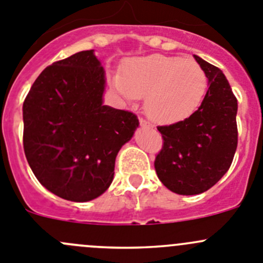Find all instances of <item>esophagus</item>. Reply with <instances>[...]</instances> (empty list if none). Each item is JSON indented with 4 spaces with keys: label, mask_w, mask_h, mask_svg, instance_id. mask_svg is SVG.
I'll return each instance as SVG.
<instances>
[{
    "label": "esophagus",
    "mask_w": 263,
    "mask_h": 263,
    "mask_svg": "<svg viewBox=\"0 0 263 263\" xmlns=\"http://www.w3.org/2000/svg\"><path fill=\"white\" fill-rule=\"evenodd\" d=\"M139 124H141V126L143 127V129H149V127H152L151 124H149V122H147L146 120H143V119H139Z\"/></svg>",
    "instance_id": "1"
}]
</instances>
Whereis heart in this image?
Returning a JSON list of instances; mask_svg holds the SVG:
<instances>
[{"instance_id": "b5f03b06", "label": "heart", "mask_w": 263, "mask_h": 263, "mask_svg": "<svg viewBox=\"0 0 263 263\" xmlns=\"http://www.w3.org/2000/svg\"><path fill=\"white\" fill-rule=\"evenodd\" d=\"M112 85L126 101L144 98L151 120L172 124L191 116L204 98L206 76L192 59L151 54L132 58Z\"/></svg>"}]
</instances>
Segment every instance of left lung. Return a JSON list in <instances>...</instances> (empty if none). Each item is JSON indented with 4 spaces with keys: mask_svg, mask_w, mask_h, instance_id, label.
<instances>
[{
    "mask_svg": "<svg viewBox=\"0 0 263 263\" xmlns=\"http://www.w3.org/2000/svg\"><path fill=\"white\" fill-rule=\"evenodd\" d=\"M208 80L199 108L183 121L159 126L164 146L155 169L165 187L178 195H197L229 171L237 147V101L219 68L197 55Z\"/></svg>",
    "mask_w": 263,
    "mask_h": 263,
    "instance_id": "1",
    "label": "left lung"
}]
</instances>
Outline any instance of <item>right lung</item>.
Returning <instances> with one entry per match:
<instances>
[{
  "instance_id": "obj_1",
  "label": "right lung",
  "mask_w": 263,
  "mask_h": 263,
  "mask_svg": "<svg viewBox=\"0 0 263 263\" xmlns=\"http://www.w3.org/2000/svg\"><path fill=\"white\" fill-rule=\"evenodd\" d=\"M106 72L94 50L41 72L23 104V144L40 183L62 199L85 202L114 181L120 148L139 126L132 112L104 106Z\"/></svg>"
}]
</instances>
